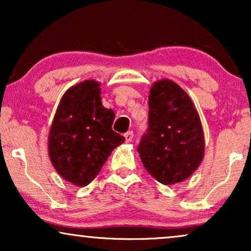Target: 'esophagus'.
Listing matches in <instances>:
<instances>
[{"instance_id":"34e87169","label":"esophagus","mask_w":251,"mask_h":251,"mask_svg":"<svg viewBox=\"0 0 251 251\" xmlns=\"http://www.w3.org/2000/svg\"><path fill=\"white\" fill-rule=\"evenodd\" d=\"M125 138L126 143H130L133 138V132L132 131H128L126 133H125Z\"/></svg>"}]
</instances>
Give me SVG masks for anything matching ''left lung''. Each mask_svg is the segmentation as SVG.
Here are the masks:
<instances>
[{
    "mask_svg": "<svg viewBox=\"0 0 251 251\" xmlns=\"http://www.w3.org/2000/svg\"><path fill=\"white\" fill-rule=\"evenodd\" d=\"M149 107V128L137 149L140 160L161 184L180 183L203 159L200 116L186 92L167 78L151 88Z\"/></svg>",
    "mask_w": 251,
    "mask_h": 251,
    "instance_id": "1",
    "label": "left lung"
}]
</instances>
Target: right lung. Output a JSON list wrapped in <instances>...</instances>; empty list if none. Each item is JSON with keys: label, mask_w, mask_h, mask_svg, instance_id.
I'll use <instances>...</instances> for the list:
<instances>
[{"label": "right lung", "mask_w": 251, "mask_h": 251, "mask_svg": "<svg viewBox=\"0 0 251 251\" xmlns=\"http://www.w3.org/2000/svg\"><path fill=\"white\" fill-rule=\"evenodd\" d=\"M100 83L85 80L65 92L49 132L51 163L64 179L87 186L125 137L112 129L115 114L101 104Z\"/></svg>", "instance_id": "right-lung-1"}]
</instances>
